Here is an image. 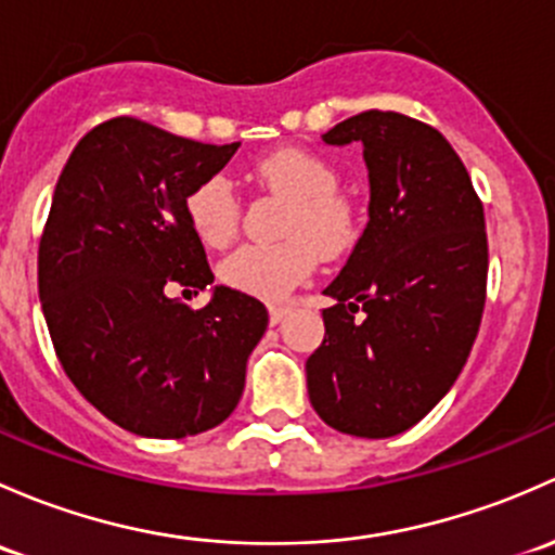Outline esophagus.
<instances>
[{
    "mask_svg": "<svg viewBox=\"0 0 555 555\" xmlns=\"http://www.w3.org/2000/svg\"><path fill=\"white\" fill-rule=\"evenodd\" d=\"M288 312H291V307H285V305H272V307H270V323L278 325L280 320L288 315Z\"/></svg>",
    "mask_w": 555,
    "mask_h": 555,
    "instance_id": "esophagus-1",
    "label": "esophagus"
}]
</instances>
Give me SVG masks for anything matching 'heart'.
I'll return each mask as SVG.
<instances>
[{
    "instance_id": "heart-1",
    "label": "heart",
    "mask_w": 555,
    "mask_h": 555,
    "mask_svg": "<svg viewBox=\"0 0 555 555\" xmlns=\"http://www.w3.org/2000/svg\"><path fill=\"white\" fill-rule=\"evenodd\" d=\"M250 179L267 192L288 197L280 219V243L243 245L219 267L224 285L264 301H280L315 272L320 259H339L356 245V205L336 184L339 176L318 154L285 150L250 165ZM243 205L224 176L197 184L186 197V219L194 235L210 248H224L237 235Z\"/></svg>"
}]
</instances>
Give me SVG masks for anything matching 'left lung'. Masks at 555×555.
Masks as SVG:
<instances>
[{
	"instance_id": "8db88e82",
	"label": "left lung",
	"mask_w": 555,
	"mask_h": 555,
	"mask_svg": "<svg viewBox=\"0 0 555 555\" xmlns=\"http://www.w3.org/2000/svg\"><path fill=\"white\" fill-rule=\"evenodd\" d=\"M325 144H363L369 224L325 288L323 345L307 358L320 420L361 438L414 427L451 390L487 305L483 205L465 165L430 125L356 114Z\"/></svg>"
}]
</instances>
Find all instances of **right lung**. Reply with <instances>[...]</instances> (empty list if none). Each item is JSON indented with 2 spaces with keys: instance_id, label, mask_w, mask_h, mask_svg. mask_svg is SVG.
Segmentation results:
<instances>
[{
  "instance_id": "right-lung-1",
  "label": "right lung",
  "mask_w": 555,
  "mask_h": 555,
  "mask_svg": "<svg viewBox=\"0 0 555 555\" xmlns=\"http://www.w3.org/2000/svg\"><path fill=\"white\" fill-rule=\"evenodd\" d=\"M237 146L114 117L74 146L55 184L37 272L50 339L74 387L135 436L221 425L270 323L259 299L227 285L199 310L168 296L214 283L186 197Z\"/></svg>"
}]
</instances>
